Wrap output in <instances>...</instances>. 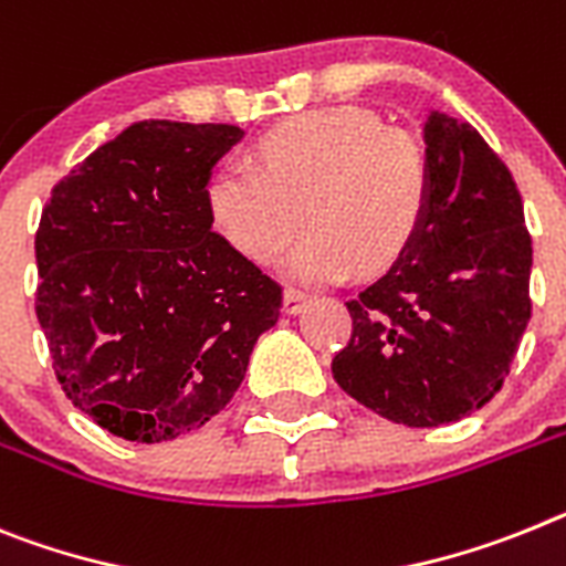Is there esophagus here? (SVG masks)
Listing matches in <instances>:
<instances>
[{
  "mask_svg": "<svg viewBox=\"0 0 566 566\" xmlns=\"http://www.w3.org/2000/svg\"><path fill=\"white\" fill-rule=\"evenodd\" d=\"M308 301H312V297H308L306 292L289 286L286 292H283V312H286V315H301Z\"/></svg>",
  "mask_w": 566,
  "mask_h": 566,
  "instance_id": "esophagus-1",
  "label": "esophagus"
}]
</instances>
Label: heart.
<instances>
[{"mask_svg":"<svg viewBox=\"0 0 566 566\" xmlns=\"http://www.w3.org/2000/svg\"><path fill=\"white\" fill-rule=\"evenodd\" d=\"M260 168L223 163L206 186V211L226 243L269 263L308 231L286 269L308 283L340 280L360 263L384 272L412 245L429 200L427 154L366 108L306 111L258 143Z\"/></svg>","mask_w":566,"mask_h":566,"instance_id":"obj_1","label":"heart"}]
</instances>
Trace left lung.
<instances>
[{
	"instance_id": "8db88e82",
	"label": "left lung",
	"mask_w": 566,
	"mask_h": 566,
	"mask_svg": "<svg viewBox=\"0 0 566 566\" xmlns=\"http://www.w3.org/2000/svg\"><path fill=\"white\" fill-rule=\"evenodd\" d=\"M429 200L412 245L349 301L332 360L343 392L403 427L455 423L495 398L533 303V240L513 174L470 123L423 125Z\"/></svg>"
}]
</instances>
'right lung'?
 I'll list each match as a JSON object with an SVG mask.
<instances>
[{"instance_id":"obj_1","label":"right lung","mask_w":566,"mask_h":566,"mask_svg":"<svg viewBox=\"0 0 566 566\" xmlns=\"http://www.w3.org/2000/svg\"><path fill=\"white\" fill-rule=\"evenodd\" d=\"M237 125L145 119L51 191L36 317L62 392L137 443L211 421L280 317V286L211 229V168Z\"/></svg>"}]
</instances>
